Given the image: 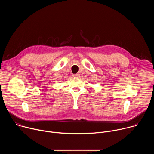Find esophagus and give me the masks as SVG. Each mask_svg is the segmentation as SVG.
Returning a JSON list of instances; mask_svg holds the SVG:
<instances>
[{"label": "esophagus", "mask_w": 154, "mask_h": 154, "mask_svg": "<svg viewBox=\"0 0 154 154\" xmlns=\"http://www.w3.org/2000/svg\"><path fill=\"white\" fill-rule=\"evenodd\" d=\"M74 77H79L80 76V74H74V75H73Z\"/></svg>", "instance_id": "esophagus-1"}]
</instances>
